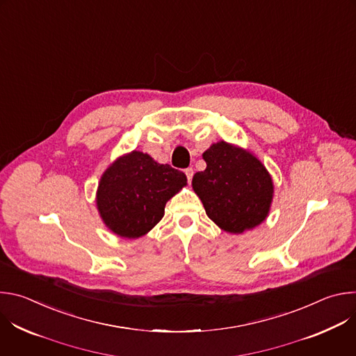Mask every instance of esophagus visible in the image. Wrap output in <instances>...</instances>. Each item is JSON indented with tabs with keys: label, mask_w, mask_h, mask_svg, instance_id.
I'll use <instances>...</instances> for the list:
<instances>
[{
	"label": "esophagus",
	"mask_w": 356,
	"mask_h": 356,
	"mask_svg": "<svg viewBox=\"0 0 356 356\" xmlns=\"http://www.w3.org/2000/svg\"><path fill=\"white\" fill-rule=\"evenodd\" d=\"M184 173H186V176H187V180H188V183H191V179H193V175H194L193 169H191V168H187V169L184 170Z\"/></svg>",
	"instance_id": "34e87169"
}]
</instances>
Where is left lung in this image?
Returning <instances> with one entry per match:
<instances>
[{
    "label": "left lung",
    "mask_w": 356,
    "mask_h": 356,
    "mask_svg": "<svg viewBox=\"0 0 356 356\" xmlns=\"http://www.w3.org/2000/svg\"><path fill=\"white\" fill-rule=\"evenodd\" d=\"M207 168L193 177V188L207 216L224 231L241 234L259 225L269 213L273 183L249 152L224 140L202 154Z\"/></svg>",
    "instance_id": "1"
}]
</instances>
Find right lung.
Returning <instances> with one entry per match:
<instances>
[{"label":"right lung","instance_id":"obj_1","mask_svg":"<svg viewBox=\"0 0 356 356\" xmlns=\"http://www.w3.org/2000/svg\"><path fill=\"white\" fill-rule=\"evenodd\" d=\"M186 184L183 172L134 150L101 177L97 207L114 234L139 238L162 220L166 202Z\"/></svg>","mask_w":356,"mask_h":356}]
</instances>
